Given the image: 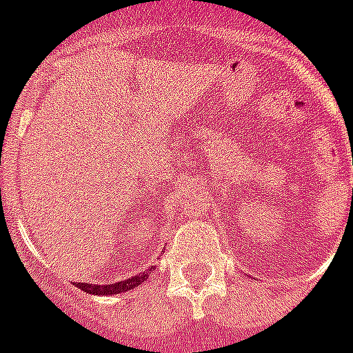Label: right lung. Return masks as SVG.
<instances>
[{"instance_id":"right-lung-1","label":"right lung","mask_w":353,"mask_h":353,"mask_svg":"<svg viewBox=\"0 0 353 353\" xmlns=\"http://www.w3.org/2000/svg\"><path fill=\"white\" fill-rule=\"evenodd\" d=\"M149 272H141L138 276H132L128 280H120L116 283H110V285H99V283H75V288H79L83 292L93 293V295H112V293H122L128 292V290H134L143 283V280H148Z\"/></svg>"}]
</instances>
